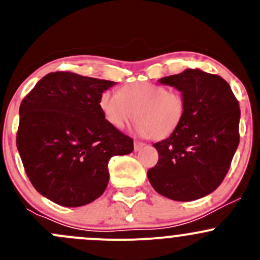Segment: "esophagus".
Segmentation results:
<instances>
[{"instance_id": "obj_1", "label": "esophagus", "mask_w": 260, "mask_h": 260, "mask_svg": "<svg viewBox=\"0 0 260 260\" xmlns=\"http://www.w3.org/2000/svg\"><path fill=\"white\" fill-rule=\"evenodd\" d=\"M143 146H145V143L140 142V141H136V142H135V151H140L141 148H143Z\"/></svg>"}]
</instances>
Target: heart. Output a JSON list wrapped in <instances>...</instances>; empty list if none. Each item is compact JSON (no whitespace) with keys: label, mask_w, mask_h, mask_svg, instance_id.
Masks as SVG:
<instances>
[{"label":"heart","mask_w":260,"mask_h":260,"mask_svg":"<svg viewBox=\"0 0 260 260\" xmlns=\"http://www.w3.org/2000/svg\"><path fill=\"white\" fill-rule=\"evenodd\" d=\"M99 108L109 124L123 128L136 118V129L143 137L164 140L180 127L186 112L182 94L165 85L136 81L119 93L106 90L99 96Z\"/></svg>","instance_id":"obj_1"}]
</instances>
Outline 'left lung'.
<instances>
[{"instance_id": "1", "label": "left lung", "mask_w": 260, "mask_h": 260, "mask_svg": "<svg viewBox=\"0 0 260 260\" xmlns=\"http://www.w3.org/2000/svg\"><path fill=\"white\" fill-rule=\"evenodd\" d=\"M159 83L182 93L186 112L180 127L153 145L158 162L147 176L165 198L198 200L216 190L229 171L239 145V103L221 77L199 69H186Z\"/></svg>"}]
</instances>
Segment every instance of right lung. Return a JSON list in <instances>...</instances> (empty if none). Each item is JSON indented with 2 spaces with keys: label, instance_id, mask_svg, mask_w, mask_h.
Segmentation results:
<instances>
[{
  "label": "right lung",
  "instance_id": "obj_1",
  "mask_svg": "<svg viewBox=\"0 0 260 260\" xmlns=\"http://www.w3.org/2000/svg\"><path fill=\"white\" fill-rule=\"evenodd\" d=\"M114 81L69 72L45 75L20 106L16 145L38 192L67 208L98 199L111 157L133 151V140L109 124L99 96Z\"/></svg>",
  "mask_w": 260,
  "mask_h": 260
}]
</instances>
